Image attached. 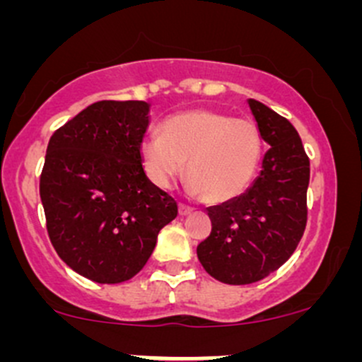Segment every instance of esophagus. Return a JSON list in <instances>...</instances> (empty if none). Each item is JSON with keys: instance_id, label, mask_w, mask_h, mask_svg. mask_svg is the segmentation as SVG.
I'll use <instances>...</instances> for the list:
<instances>
[{"instance_id": "34e87169", "label": "esophagus", "mask_w": 362, "mask_h": 362, "mask_svg": "<svg viewBox=\"0 0 362 362\" xmlns=\"http://www.w3.org/2000/svg\"><path fill=\"white\" fill-rule=\"evenodd\" d=\"M194 211V208L187 206V204H178V214L180 215H191Z\"/></svg>"}]
</instances>
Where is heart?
<instances>
[{
    "label": "heart",
    "mask_w": 362,
    "mask_h": 362,
    "mask_svg": "<svg viewBox=\"0 0 362 362\" xmlns=\"http://www.w3.org/2000/svg\"><path fill=\"white\" fill-rule=\"evenodd\" d=\"M262 158V136L250 120L208 108L175 113L160 122L159 138L140 144L148 180L168 189L184 173L194 194L226 203L249 189Z\"/></svg>",
    "instance_id": "heart-1"
}]
</instances>
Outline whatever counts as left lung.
Listing matches in <instances>:
<instances>
[{
  "instance_id": "8db88e82",
  "label": "left lung",
  "mask_w": 362,
  "mask_h": 362,
  "mask_svg": "<svg viewBox=\"0 0 362 362\" xmlns=\"http://www.w3.org/2000/svg\"><path fill=\"white\" fill-rule=\"evenodd\" d=\"M268 152L254 184L238 198L208 208L211 233L198 245L208 275L229 286L254 284L293 255L306 226L310 160L286 117L249 100Z\"/></svg>"
}]
</instances>
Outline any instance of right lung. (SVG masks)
I'll list each match as a JSON object with an SVG mask.
<instances>
[{
  "label": "right lung",
  "instance_id": "add662e5",
  "mask_svg": "<svg viewBox=\"0 0 362 362\" xmlns=\"http://www.w3.org/2000/svg\"><path fill=\"white\" fill-rule=\"evenodd\" d=\"M148 112L145 101H98L47 147L40 198L49 238L69 268L93 282L133 279L178 214L141 168Z\"/></svg>",
  "mask_w": 362,
  "mask_h": 362
}]
</instances>
